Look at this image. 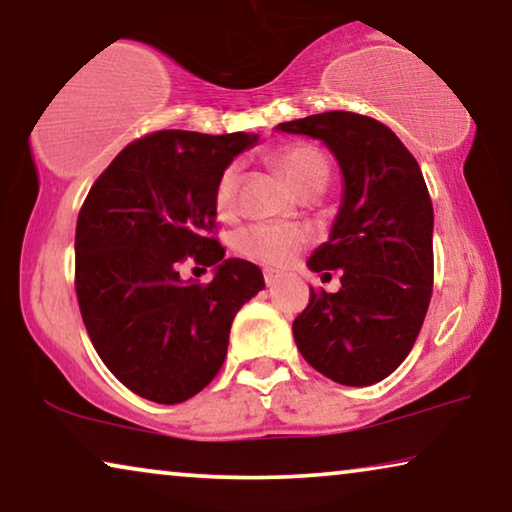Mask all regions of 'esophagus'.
<instances>
[{"label":"esophagus","mask_w":512,"mask_h":512,"mask_svg":"<svg viewBox=\"0 0 512 512\" xmlns=\"http://www.w3.org/2000/svg\"><path fill=\"white\" fill-rule=\"evenodd\" d=\"M280 278H282V273H280V271H273V269H266V271H264L266 287H273Z\"/></svg>","instance_id":"esophagus-1"}]
</instances>
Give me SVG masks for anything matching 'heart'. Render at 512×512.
Returning <instances> with one entry per match:
<instances>
[{
	"mask_svg": "<svg viewBox=\"0 0 512 512\" xmlns=\"http://www.w3.org/2000/svg\"><path fill=\"white\" fill-rule=\"evenodd\" d=\"M271 165L285 174L289 186L296 195L315 197L324 193L331 181V163L326 154L315 144H289L271 154ZM239 165H227L218 174L216 188H213V204L220 216H232L236 207V193H239ZM236 250L255 262L285 266L301 253L305 243V232L294 225H269L259 223L243 227L236 234Z\"/></svg>",
	"mask_w": 512,
	"mask_h": 512,
	"instance_id": "b5f03b06",
	"label": "heart"
}]
</instances>
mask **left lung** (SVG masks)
Segmentation results:
<instances>
[{
  "label": "left lung",
  "mask_w": 512,
  "mask_h": 512,
  "mask_svg": "<svg viewBox=\"0 0 512 512\" xmlns=\"http://www.w3.org/2000/svg\"><path fill=\"white\" fill-rule=\"evenodd\" d=\"M322 140L340 165L342 202L310 271L342 269L335 294L310 289L294 319L299 352L342 386H370L407 358L432 299L434 213L416 158L391 128L356 112L276 126Z\"/></svg>",
  "instance_id": "8db88e82"
}]
</instances>
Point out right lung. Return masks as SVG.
Segmentation results:
<instances>
[{
  "mask_svg": "<svg viewBox=\"0 0 512 512\" xmlns=\"http://www.w3.org/2000/svg\"><path fill=\"white\" fill-rule=\"evenodd\" d=\"M259 135L158 131L128 144L91 186L75 227V292L91 345L144 400L179 404L218 375L241 305L264 289L259 266L225 259L209 236L213 188ZM190 256L214 280L181 281Z\"/></svg>",
  "mask_w": 512,
  "mask_h": 512,
  "instance_id": "right-lung-1",
  "label": "right lung"
}]
</instances>
